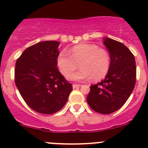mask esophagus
<instances>
[{"instance_id": "34e87169", "label": "esophagus", "mask_w": 148, "mask_h": 148, "mask_svg": "<svg viewBox=\"0 0 148 148\" xmlns=\"http://www.w3.org/2000/svg\"><path fill=\"white\" fill-rule=\"evenodd\" d=\"M80 84H73V88H76V87H80Z\"/></svg>"}]
</instances>
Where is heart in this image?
<instances>
[{"mask_svg":"<svg viewBox=\"0 0 148 148\" xmlns=\"http://www.w3.org/2000/svg\"><path fill=\"white\" fill-rule=\"evenodd\" d=\"M78 63L81 69L67 76L73 81H99L108 74L110 66V56L103 48L95 44H80L63 50L58 55L56 64L64 76L74 71Z\"/></svg>","mask_w":148,"mask_h":148,"instance_id":"obj_1","label":"heart"}]
</instances>
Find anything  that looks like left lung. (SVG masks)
Instances as JSON below:
<instances>
[{"label": "left lung", "instance_id": "left-lung-1", "mask_svg": "<svg viewBox=\"0 0 148 148\" xmlns=\"http://www.w3.org/2000/svg\"><path fill=\"white\" fill-rule=\"evenodd\" d=\"M109 51L110 66L105 78L90 86L87 97L89 106L101 114H110L126 102L133 92L136 78L134 56L122 43L104 38Z\"/></svg>", "mask_w": 148, "mask_h": 148}]
</instances>
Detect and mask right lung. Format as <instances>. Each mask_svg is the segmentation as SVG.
<instances>
[{
	"label": "right lung",
	"mask_w": 148,
	"mask_h": 148,
	"mask_svg": "<svg viewBox=\"0 0 148 148\" xmlns=\"http://www.w3.org/2000/svg\"><path fill=\"white\" fill-rule=\"evenodd\" d=\"M59 42L47 40L31 46L17 59L15 82L27 105L35 112L53 114L65 105L73 90L56 64Z\"/></svg>",
	"instance_id": "add662e5"
}]
</instances>
